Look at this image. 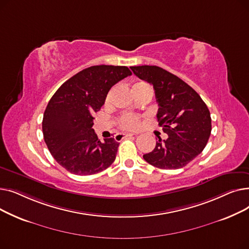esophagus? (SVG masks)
I'll return each mask as SVG.
<instances>
[{
  "instance_id": "esophagus-1",
  "label": "esophagus",
  "mask_w": 249,
  "mask_h": 249,
  "mask_svg": "<svg viewBox=\"0 0 249 249\" xmlns=\"http://www.w3.org/2000/svg\"><path fill=\"white\" fill-rule=\"evenodd\" d=\"M133 135H135V134H132V133H123V134H117V135H115V139L118 141V140H122V139H125V138H128V137H132Z\"/></svg>"
}]
</instances>
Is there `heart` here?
<instances>
[{"instance_id":"heart-1","label":"heart","mask_w":249,"mask_h":249,"mask_svg":"<svg viewBox=\"0 0 249 249\" xmlns=\"http://www.w3.org/2000/svg\"><path fill=\"white\" fill-rule=\"evenodd\" d=\"M145 87H149L147 84L145 83H142V82H139V83H136L134 86H133V89H141V88H145ZM114 93V89H112L110 93L108 94L107 96V102L110 101L112 95ZM119 124L121 126V128L123 129H126V130H134V129H137L139 126H140V119L139 117L136 116V115H133V114H126V115H123L121 117V119L119 121Z\"/></svg>"}]
</instances>
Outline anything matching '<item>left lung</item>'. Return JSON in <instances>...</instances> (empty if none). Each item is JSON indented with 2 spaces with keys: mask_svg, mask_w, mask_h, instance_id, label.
<instances>
[{
  "mask_svg": "<svg viewBox=\"0 0 249 249\" xmlns=\"http://www.w3.org/2000/svg\"><path fill=\"white\" fill-rule=\"evenodd\" d=\"M153 86L159 103L158 121L167 138L159 137L154 149L143 155L161 169L184 167L203 151L211 134V115L199 94L187 83L156 65L130 68Z\"/></svg>",
  "mask_w": 249,
  "mask_h": 249,
  "instance_id": "1",
  "label": "left lung"
}]
</instances>
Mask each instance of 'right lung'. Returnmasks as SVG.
Masks as SVG:
<instances>
[{"label": "right lung", "mask_w": 249, "mask_h": 249, "mask_svg": "<svg viewBox=\"0 0 249 249\" xmlns=\"http://www.w3.org/2000/svg\"><path fill=\"white\" fill-rule=\"evenodd\" d=\"M132 72L120 65H94L63 83L48 102L42 121L46 145L68 172L89 176L109 167L119 143L101 142L95 133L94 117L110 89Z\"/></svg>", "instance_id": "1"}]
</instances>
